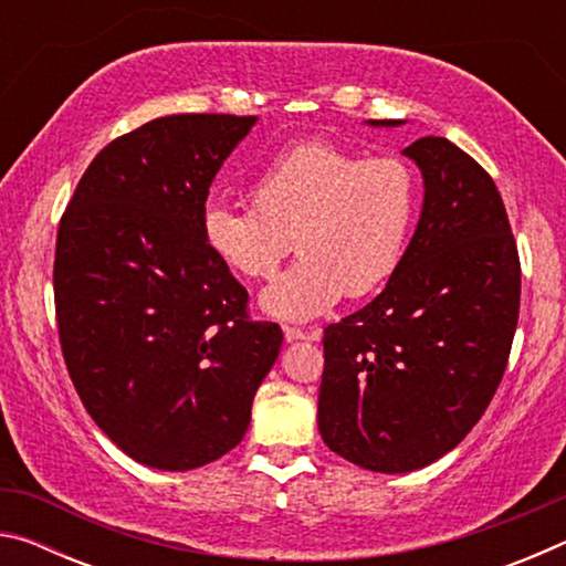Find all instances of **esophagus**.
Wrapping results in <instances>:
<instances>
[{"label":"esophagus","mask_w":566,"mask_h":566,"mask_svg":"<svg viewBox=\"0 0 566 566\" xmlns=\"http://www.w3.org/2000/svg\"><path fill=\"white\" fill-rule=\"evenodd\" d=\"M284 339L286 342H302V339L317 342L319 332H304V329H296V327H284Z\"/></svg>","instance_id":"1"}]
</instances>
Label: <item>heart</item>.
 <instances>
[{"label": "heart", "instance_id": "obj_1", "mask_svg": "<svg viewBox=\"0 0 566 566\" xmlns=\"http://www.w3.org/2000/svg\"><path fill=\"white\" fill-rule=\"evenodd\" d=\"M252 207L209 202L199 229L214 260L244 280H266L300 252L260 296L276 319L327 314L344 294L385 286L405 260L417 222L419 185L407 161L364 159L332 142H302L254 179Z\"/></svg>", "mask_w": 566, "mask_h": 566}]
</instances>
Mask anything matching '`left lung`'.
<instances>
[{
    "label": "left lung",
    "mask_w": 566,
    "mask_h": 566,
    "mask_svg": "<svg viewBox=\"0 0 566 566\" xmlns=\"http://www.w3.org/2000/svg\"><path fill=\"white\" fill-rule=\"evenodd\" d=\"M401 155L424 179L419 222L381 294L324 329L317 409L324 444L381 474L437 462L482 419L510 359L522 292L494 179L444 137H421Z\"/></svg>",
    "instance_id": "8db88e82"
}]
</instances>
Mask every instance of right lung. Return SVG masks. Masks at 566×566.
<instances>
[{
    "label": "right lung",
    "mask_w": 566,
    "mask_h": 566,
    "mask_svg": "<svg viewBox=\"0 0 566 566\" xmlns=\"http://www.w3.org/2000/svg\"><path fill=\"white\" fill-rule=\"evenodd\" d=\"M256 117L171 114L109 142L56 232L54 304L76 395L134 462L187 472L234 449L282 329L202 242L219 167Z\"/></svg>",
    "instance_id": "add662e5"
}]
</instances>
